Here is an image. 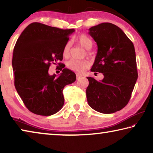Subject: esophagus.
<instances>
[{
	"instance_id": "34e87169",
	"label": "esophagus",
	"mask_w": 153,
	"mask_h": 153,
	"mask_svg": "<svg viewBox=\"0 0 153 153\" xmlns=\"http://www.w3.org/2000/svg\"><path fill=\"white\" fill-rule=\"evenodd\" d=\"M82 77V75H79V74H77L76 75V79H79Z\"/></svg>"
}]
</instances>
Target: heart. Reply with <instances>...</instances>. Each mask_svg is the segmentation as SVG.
Segmentation results:
<instances>
[{
    "label": "heart",
    "mask_w": 153,
    "mask_h": 153,
    "mask_svg": "<svg viewBox=\"0 0 153 153\" xmlns=\"http://www.w3.org/2000/svg\"><path fill=\"white\" fill-rule=\"evenodd\" d=\"M75 40L84 47L86 50H89L92 46V40L89 36L86 34H79L75 38ZM71 47V42L68 41L65 45L63 49V56L65 58H68L70 55V50ZM67 65L69 69L77 73H82L85 69L90 66L89 61L86 59L77 60V59H71L67 62Z\"/></svg>",
    "instance_id": "b5f03b06"
}]
</instances>
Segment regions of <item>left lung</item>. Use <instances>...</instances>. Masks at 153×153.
Returning a JSON list of instances; mask_svg holds the SVG:
<instances>
[{"mask_svg":"<svg viewBox=\"0 0 153 153\" xmlns=\"http://www.w3.org/2000/svg\"><path fill=\"white\" fill-rule=\"evenodd\" d=\"M88 33L98 46L90 70L102 73L104 78L98 82L87 77L88 102L99 113H115L128 103L138 79L134 45L122 30L111 23L90 27Z\"/></svg>","mask_w":153,"mask_h":153,"instance_id":"left-lung-1","label":"left lung"}]
</instances>
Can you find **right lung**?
Segmentation results:
<instances>
[{"label": "right lung", "instance_id": "1", "mask_svg": "<svg viewBox=\"0 0 153 153\" xmlns=\"http://www.w3.org/2000/svg\"><path fill=\"white\" fill-rule=\"evenodd\" d=\"M74 32V29L62 30L34 22L17 39L12 60L15 86L25 107L33 113L52 115L63 107V90L76 81V74L64 68L63 64L59 76L49 75L48 69L51 63L62 61L64 46Z\"/></svg>", "mask_w": 153, "mask_h": 153}]
</instances>
